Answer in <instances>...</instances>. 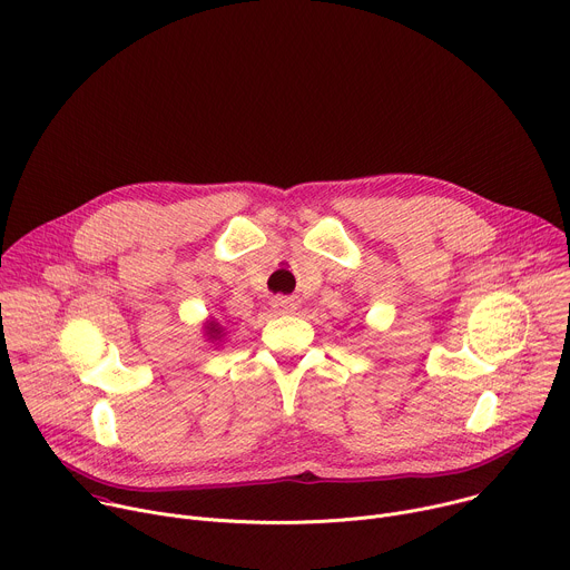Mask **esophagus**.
Listing matches in <instances>:
<instances>
[{
    "mask_svg": "<svg viewBox=\"0 0 570 570\" xmlns=\"http://www.w3.org/2000/svg\"><path fill=\"white\" fill-rule=\"evenodd\" d=\"M273 308H277L279 313H291V311H295V302L291 297H275Z\"/></svg>",
    "mask_w": 570,
    "mask_h": 570,
    "instance_id": "1",
    "label": "esophagus"
}]
</instances>
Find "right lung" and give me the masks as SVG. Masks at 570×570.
<instances>
[{
    "mask_svg": "<svg viewBox=\"0 0 570 570\" xmlns=\"http://www.w3.org/2000/svg\"><path fill=\"white\" fill-rule=\"evenodd\" d=\"M207 330H209V336H212V338H216V336H220V332H223V327H220V324H218V322H214V324H209V327H207Z\"/></svg>",
    "mask_w": 570,
    "mask_h": 570,
    "instance_id": "add662e5",
    "label": "right lung"
}]
</instances>
